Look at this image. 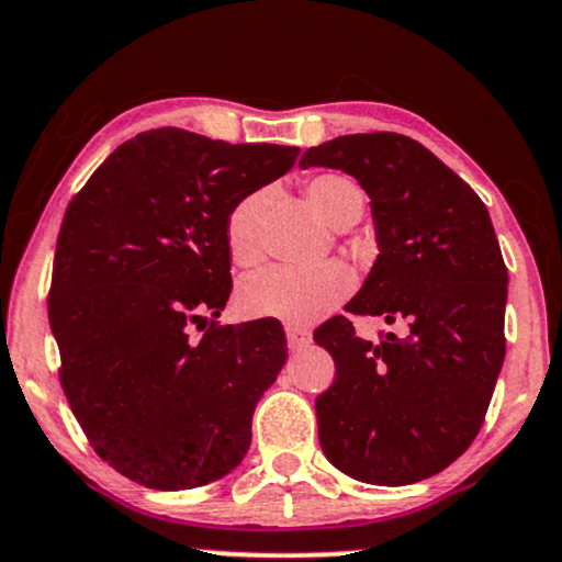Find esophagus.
Returning a JSON list of instances; mask_svg holds the SVG:
<instances>
[{
  "instance_id": "obj_1",
  "label": "esophagus",
  "mask_w": 562,
  "mask_h": 562,
  "mask_svg": "<svg viewBox=\"0 0 562 562\" xmlns=\"http://www.w3.org/2000/svg\"><path fill=\"white\" fill-rule=\"evenodd\" d=\"M288 347L290 350H303V347L311 345V331L301 329V326H288Z\"/></svg>"
}]
</instances>
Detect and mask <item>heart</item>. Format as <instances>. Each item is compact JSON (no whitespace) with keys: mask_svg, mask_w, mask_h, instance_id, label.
I'll return each mask as SVG.
<instances>
[{"mask_svg":"<svg viewBox=\"0 0 562 562\" xmlns=\"http://www.w3.org/2000/svg\"><path fill=\"white\" fill-rule=\"evenodd\" d=\"M305 199L316 215L331 228L347 231L366 215L368 196L363 187L350 176L326 170L305 181ZM269 199L267 189L251 191L238 199L225 220V240L231 257L240 267L257 265L261 257L259 244V217ZM355 277L339 261L329 265L293 269V267H267L248 274L238 285V311L248 318H277L288 324H311L324 316L331 305H337L352 290Z\"/></svg>","mask_w":562,"mask_h":562,"instance_id":"obj_1","label":"heart"}]
</instances>
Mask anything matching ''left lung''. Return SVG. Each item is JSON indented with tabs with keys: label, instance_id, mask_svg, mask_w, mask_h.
<instances>
[{
	"label": "left lung",
	"instance_id": "1",
	"mask_svg": "<svg viewBox=\"0 0 562 562\" xmlns=\"http://www.w3.org/2000/svg\"><path fill=\"white\" fill-rule=\"evenodd\" d=\"M303 168H337L371 199L379 257L347 314L404 324L379 345L345 316L314 331L337 375L316 400L318 440L339 472L400 487L470 449L506 358L508 269L482 199L420 142L345 134Z\"/></svg>",
	"mask_w": 562,
	"mask_h": 562
}]
</instances>
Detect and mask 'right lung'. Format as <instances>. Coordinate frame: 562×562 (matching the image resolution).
I'll return each instance as SVG.
<instances>
[{
	"label": "right lung",
	"instance_id": "1",
	"mask_svg": "<svg viewBox=\"0 0 562 562\" xmlns=\"http://www.w3.org/2000/svg\"><path fill=\"white\" fill-rule=\"evenodd\" d=\"M297 153L162 126L116 147L64 212L48 295L61 389L124 477L189 490L244 461L288 339L265 318L210 322L233 288L225 220Z\"/></svg>",
	"mask_w": 562,
	"mask_h": 562
}]
</instances>
